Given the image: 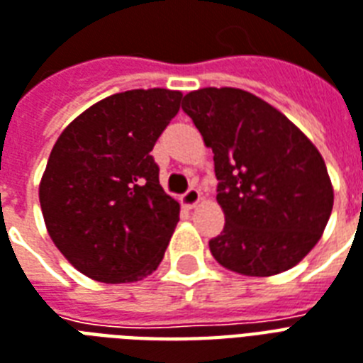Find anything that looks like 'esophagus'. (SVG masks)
Returning <instances> with one entry per match:
<instances>
[{
	"label": "esophagus",
	"instance_id": "esophagus-1",
	"mask_svg": "<svg viewBox=\"0 0 363 363\" xmlns=\"http://www.w3.org/2000/svg\"><path fill=\"white\" fill-rule=\"evenodd\" d=\"M201 201V194L198 188H188V192L182 196V206L188 207V209H192V207H196L198 203Z\"/></svg>",
	"mask_w": 363,
	"mask_h": 363
}]
</instances>
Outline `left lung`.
I'll return each mask as SVG.
<instances>
[{
  "mask_svg": "<svg viewBox=\"0 0 363 363\" xmlns=\"http://www.w3.org/2000/svg\"><path fill=\"white\" fill-rule=\"evenodd\" d=\"M182 110L213 150L225 228L209 242L218 264L267 278L303 261L333 209L322 154L280 110L236 87L184 95Z\"/></svg>",
  "mask_w": 363,
  "mask_h": 363,
  "instance_id": "left-lung-1",
  "label": "left lung"
}]
</instances>
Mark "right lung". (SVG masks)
<instances>
[{
    "label": "right lung",
    "instance_id": "1",
    "mask_svg": "<svg viewBox=\"0 0 363 363\" xmlns=\"http://www.w3.org/2000/svg\"><path fill=\"white\" fill-rule=\"evenodd\" d=\"M181 91L131 89L95 102L52 146L40 181L47 232L72 267L104 284L145 280L162 262L179 201L150 156Z\"/></svg>",
    "mask_w": 363,
    "mask_h": 363
}]
</instances>
